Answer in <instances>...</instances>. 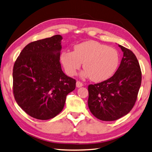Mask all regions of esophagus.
Segmentation results:
<instances>
[{"label":"esophagus","instance_id":"esophagus-1","mask_svg":"<svg viewBox=\"0 0 152 152\" xmlns=\"http://www.w3.org/2000/svg\"><path fill=\"white\" fill-rule=\"evenodd\" d=\"M83 85V83H82V82H79V81H77L76 82V87L77 88H81V87H82Z\"/></svg>","mask_w":152,"mask_h":152}]
</instances>
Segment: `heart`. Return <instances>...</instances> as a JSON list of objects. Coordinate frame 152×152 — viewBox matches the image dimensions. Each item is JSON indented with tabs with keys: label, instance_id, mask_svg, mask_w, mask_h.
Wrapping results in <instances>:
<instances>
[{
	"label": "heart",
	"instance_id": "1",
	"mask_svg": "<svg viewBox=\"0 0 152 152\" xmlns=\"http://www.w3.org/2000/svg\"><path fill=\"white\" fill-rule=\"evenodd\" d=\"M60 58L68 75H76L77 70L83 63L85 70L82 72V76L91 78L96 82L111 78L119 64L117 50L95 40H88L76 45L74 51H63Z\"/></svg>",
	"mask_w": 152,
	"mask_h": 152
}]
</instances>
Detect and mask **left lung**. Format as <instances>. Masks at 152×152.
<instances>
[{
  "instance_id": "8db88e82",
  "label": "left lung",
  "mask_w": 152,
  "mask_h": 152,
  "mask_svg": "<svg viewBox=\"0 0 152 152\" xmlns=\"http://www.w3.org/2000/svg\"><path fill=\"white\" fill-rule=\"evenodd\" d=\"M124 56L110 78L89 85L88 106L92 114L102 121H114L127 115L136 102L142 73L133 51L121 45Z\"/></svg>"
}]
</instances>
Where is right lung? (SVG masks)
I'll list each match as a JSON object with an SVG mask.
<instances>
[{"label":"right lung","instance_id":"1","mask_svg":"<svg viewBox=\"0 0 152 152\" xmlns=\"http://www.w3.org/2000/svg\"><path fill=\"white\" fill-rule=\"evenodd\" d=\"M63 37L59 34L25 46L13 69V92L18 104L31 117L47 120L59 114L76 80L60 63Z\"/></svg>","mask_w":152,"mask_h":152}]
</instances>
